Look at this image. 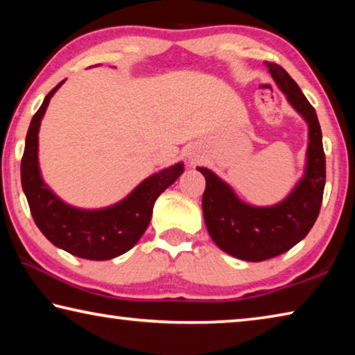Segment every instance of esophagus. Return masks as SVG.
<instances>
[{"label": "esophagus", "instance_id": "1", "mask_svg": "<svg viewBox=\"0 0 355 355\" xmlns=\"http://www.w3.org/2000/svg\"><path fill=\"white\" fill-rule=\"evenodd\" d=\"M189 158L192 159V158H194V156H192V153H189Z\"/></svg>", "mask_w": 355, "mask_h": 355}]
</instances>
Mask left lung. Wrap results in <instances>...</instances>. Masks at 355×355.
I'll list each match as a JSON object with an SVG mask.
<instances>
[{"label":"left lung","mask_w":355,"mask_h":355,"mask_svg":"<svg viewBox=\"0 0 355 355\" xmlns=\"http://www.w3.org/2000/svg\"><path fill=\"white\" fill-rule=\"evenodd\" d=\"M266 65L288 103L309 125L307 163L302 178L282 202L254 207L239 199L232 186L213 171L197 167L207 182L202 208L209 236L219 249L245 261L277 257L307 236L320 214L326 184V155L315 107L285 69L271 62Z\"/></svg>","instance_id":"left-lung-1"}]
</instances>
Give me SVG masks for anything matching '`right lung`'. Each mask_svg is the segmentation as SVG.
<instances>
[{
	"label": "right lung",
	"instance_id": "1",
	"mask_svg": "<svg viewBox=\"0 0 355 355\" xmlns=\"http://www.w3.org/2000/svg\"><path fill=\"white\" fill-rule=\"evenodd\" d=\"M65 81V80H64ZM61 81L46 95L29 123L21 158V186L33 219L48 241L86 260H111L128 252L139 241L152 219L156 199L182 175L183 163L153 173L117 202L100 209L71 207L48 188L39 167L40 122Z\"/></svg>",
	"mask_w": 355,
	"mask_h": 355
}]
</instances>
